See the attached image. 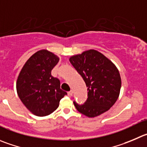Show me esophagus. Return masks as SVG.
Here are the masks:
<instances>
[{
  "instance_id": "1",
  "label": "esophagus",
  "mask_w": 147,
  "mask_h": 147,
  "mask_svg": "<svg viewBox=\"0 0 147 147\" xmlns=\"http://www.w3.org/2000/svg\"><path fill=\"white\" fill-rule=\"evenodd\" d=\"M72 94H73V92H72V91H70V92H68V97H71V96H72Z\"/></svg>"
}]
</instances>
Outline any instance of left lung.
<instances>
[{
    "instance_id": "left-lung-1",
    "label": "left lung",
    "mask_w": 147,
    "mask_h": 147,
    "mask_svg": "<svg viewBox=\"0 0 147 147\" xmlns=\"http://www.w3.org/2000/svg\"><path fill=\"white\" fill-rule=\"evenodd\" d=\"M69 61L87 87L88 98L84 104L74 102L78 111L94 118L110 110L118 100L121 87L120 73L114 63L95 50L73 55Z\"/></svg>"
}]
</instances>
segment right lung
Returning <instances> with one entry per match:
<instances>
[{
  "instance_id": "right-lung-1",
  "label": "right lung",
  "mask_w": 147,
  "mask_h": 147,
  "mask_svg": "<svg viewBox=\"0 0 147 147\" xmlns=\"http://www.w3.org/2000/svg\"><path fill=\"white\" fill-rule=\"evenodd\" d=\"M59 58L47 50L33 54L21 70L16 82V91L25 107L37 116L51 114L59 106L67 93L61 89L59 79L51 71Z\"/></svg>"
}]
</instances>
